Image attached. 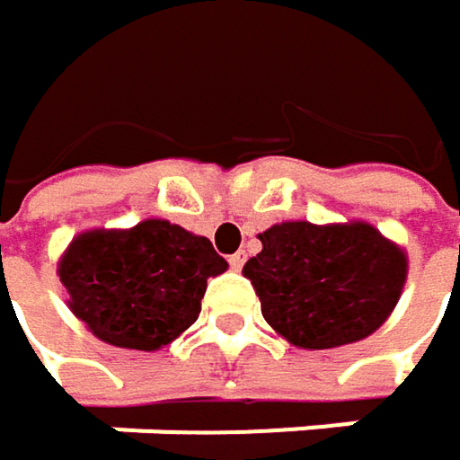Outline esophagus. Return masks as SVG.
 <instances>
[{
    "label": "esophagus",
    "instance_id": "34e87169",
    "mask_svg": "<svg viewBox=\"0 0 460 460\" xmlns=\"http://www.w3.org/2000/svg\"><path fill=\"white\" fill-rule=\"evenodd\" d=\"M244 261H247V252L244 250H239V252H234L229 258V266L234 269V271H239L242 266H244Z\"/></svg>",
    "mask_w": 460,
    "mask_h": 460
}]
</instances>
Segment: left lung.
<instances>
[{"mask_svg": "<svg viewBox=\"0 0 460 460\" xmlns=\"http://www.w3.org/2000/svg\"><path fill=\"white\" fill-rule=\"evenodd\" d=\"M263 250L242 273L263 318L305 350H329L374 334L400 300L408 258L371 224L284 221L261 234Z\"/></svg>", "mask_w": 460, "mask_h": 460, "instance_id": "left-lung-1", "label": "left lung"}]
</instances>
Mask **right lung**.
<instances>
[{
  "instance_id": "add662e5",
  "label": "right lung",
  "mask_w": 460,
  "mask_h": 460,
  "mask_svg": "<svg viewBox=\"0 0 460 460\" xmlns=\"http://www.w3.org/2000/svg\"><path fill=\"white\" fill-rule=\"evenodd\" d=\"M229 269L210 239L149 218L134 229L78 234L60 261L70 311L94 337L157 350L197 321L208 279Z\"/></svg>"
}]
</instances>
